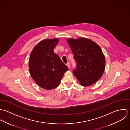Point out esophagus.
Segmentation results:
<instances>
[{
  "mask_svg": "<svg viewBox=\"0 0 130 130\" xmlns=\"http://www.w3.org/2000/svg\"><path fill=\"white\" fill-rule=\"evenodd\" d=\"M66 65H67V66H68V67L69 68H70V63H69V62H68Z\"/></svg>",
  "mask_w": 130,
  "mask_h": 130,
  "instance_id": "1",
  "label": "esophagus"
}]
</instances>
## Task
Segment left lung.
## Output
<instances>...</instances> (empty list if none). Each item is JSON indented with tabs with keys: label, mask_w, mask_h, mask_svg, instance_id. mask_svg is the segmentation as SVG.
<instances>
[{
	"label": "left lung",
	"mask_w": 130,
	"mask_h": 130,
	"mask_svg": "<svg viewBox=\"0 0 130 130\" xmlns=\"http://www.w3.org/2000/svg\"><path fill=\"white\" fill-rule=\"evenodd\" d=\"M77 63L73 72L81 85L88 86L97 82L103 75L105 60L101 47L85 38L66 40Z\"/></svg>",
	"instance_id": "1"
}]
</instances>
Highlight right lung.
Wrapping results in <instances>:
<instances>
[{
    "instance_id": "1",
    "label": "right lung",
    "mask_w": 130,
    "mask_h": 130,
    "mask_svg": "<svg viewBox=\"0 0 130 130\" xmlns=\"http://www.w3.org/2000/svg\"><path fill=\"white\" fill-rule=\"evenodd\" d=\"M59 39H45L32 49L29 56L28 68L34 81L41 88L51 90L58 87L68 67L64 64L54 49Z\"/></svg>"
}]
</instances>
